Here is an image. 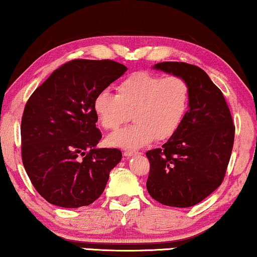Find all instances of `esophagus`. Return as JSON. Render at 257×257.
I'll return each mask as SVG.
<instances>
[{"mask_svg": "<svg viewBox=\"0 0 257 257\" xmlns=\"http://www.w3.org/2000/svg\"><path fill=\"white\" fill-rule=\"evenodd\" d=\"M137 153H139V152L134 151V150H125V151L123 152V155H124L125 157H128V158H129V157H133L134 155H137Z\"/></svg>", "mask_w": 257, "mask_h": 257, "instance_id": "obj_1", "label": "esophagus"}]
</instances>
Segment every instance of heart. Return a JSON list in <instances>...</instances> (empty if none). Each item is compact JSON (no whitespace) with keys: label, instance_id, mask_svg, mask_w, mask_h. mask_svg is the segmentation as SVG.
<instances>
[{"label":"heart","instance_id":"1","mask_svg":"<svg viewBox=\"0 0 257 257\" xmlns=\"http://www.w3.org/2000/svg\"><path fill=\"white\" fill-rule=\"evenodd\" d=\"M116 91L99 92L93 102L98 120L107 130L117 129L133 113L135 123L108 137L113 147L132 150L150 144L155 139H171L189 109L190 85L178 75L133 72L118 83Z\"/></svg>","mask_w":257,"mask_h":257}]
</instances>
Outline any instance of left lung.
<instances>
[{
    "label": "left lung",
    "mask_w": 257,
    "mask_h": 257,
    "mask_svg": "<svg viewBox=\"0 0 257 257\" xmlns=\"http://www.w3.org/2000/svg\"><path fill=\"white\" fill-rule=\"evenodd\" d=\"M156 69L181 76L190 85L188 113L162 148L147 152V188L164 205L189 208L223 182L234 143L235 127L223 93L200 67L157 63Z\"/></svg>",
    "instance_id": "obj_1"
}]
</instances>
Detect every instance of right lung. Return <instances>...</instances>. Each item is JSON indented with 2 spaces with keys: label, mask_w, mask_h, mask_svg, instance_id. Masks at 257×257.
<instances>
[{
  "label": "right lung",
  "mask_w": 257,
  "mask_h": 257,
  "mask_svg": "<svg viewBox=\"0 0 257 257\" xmlns=\"http://www.w3.org/2000/svg\"><path fill=\"white\" fill-rule=\"evenodd\" d=\"M125 71L112 60H71L29 98L22 116V160L47 202L79 208L100 197L122 152L95 148L101 133L93 102Z\"/></svg>",
  "instance_id": "right-lung-1"
}]
</instances>
